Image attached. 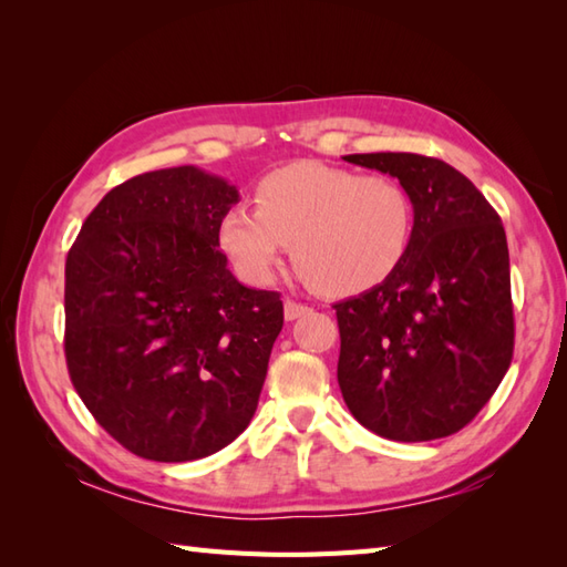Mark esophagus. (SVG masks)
<instances>
[{
  "instance_id": "1",
  "label": "esophagus",
  "mask_w": 567,
  "mask_h": 567,
  "mask_svg": "<svg viewBox=\"0 0 567 567\" xmlns=\"http://www.w3.org/2000/svg\"><path fill=\"white\" fill-rule=\"evenodd\" d=\"M309 307L307 305H299V302H295V299H287L285 302V319L287 321H295V319H299V317H305V315H309Z\"/></svg>"
}]
</instances>
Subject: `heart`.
<instances>
[{
	"label": "heart",
	"mask_w": 567,
	"mask_h": 567,
	"mask_svg": "<svg viewBox=\"0 0 567 567\" xmlns=\"http://www.w3.org/2000/svg\"><path fill=\"white\" fill-rule=\"evenodd\" d=\"M216 224V246L240 280H275L287 246L299 275L321 295L351 297L388 282L414 238V204L388 175L299 161L252 187Z\"/></svg>",
	"instance_id": "b5f03b06"
}]
</instances>
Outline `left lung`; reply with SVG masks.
Wrapping results in <instances>:
<instances>
[{
  "label": "left lung",
  "instance_id": "obj_1",
  "mask_svg": "<svg viewBox=\"0 0 567 567\" xmlns=\"http://www.w3.org/2000/svg\"><path fill=\"white\" fill-rule=\"evenodd\" d=\"M346 161L400 179L414 204V238L388 282L333 305L341 394L382 439L451 436L489 402L514 355L502 219L439 158L355 153Z\"/></svg>",
  "mask_w": 567,
  "mask_h": 567
}]
</instances>
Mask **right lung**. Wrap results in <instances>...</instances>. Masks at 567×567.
Instances as JSON below:
<instances>
[{
  "mask_svg": "<svg viewBox=\"0 0 567 567\" xmlns=\"http://www.w3.org/2000/svg\"><path fill=\"white\" fill-rule=\"evenodd\" d=\"M238 189L195 165L126 179L65 260V360L80 400L146 461L207 457L256 414L282 299L250 290L216 246Z\"/></svg>",
  "mask_w": 567,
  "mask_h": 567,
  "instance_id": "add662e5",
  "label": "right lung"
}]
</instances>
